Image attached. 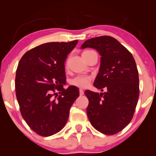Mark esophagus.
I'll list each match as a JSON object with an SVG mask.
<instances>
[{
    "mask_svg": "<svg viewBox=\"0 0 156 156\" xmlns=\"http://www.w3.org/2000/svg\"><path fill=\"white\" fill-rule=\"evenodd\" d=\"M79 93H80V95H83V94H84V92H83V89H79Z\"/></svg>",
    "mask_w": 156,
    "mask_h": 156,
    "instance_id": "1",
    "label": "esophagus"
}]
</instances>
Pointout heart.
<instances>
[{"mask_svg": "<svg viewBox=\"0 0 156 156\" xmlns=\"http://www.w3.org/2000/svg\"><path fill=\"white\" fill-rule=\"evenodd\" d=\"M91 80H92L91 76L80 75V76H77L73 78L69 83L72 86L78 87V88H86L89 85Z\"/></svg>", "mask_w": 156, "mask_h": 156, "instance_id": "heart-1", "label": "heart"}]
</instances>
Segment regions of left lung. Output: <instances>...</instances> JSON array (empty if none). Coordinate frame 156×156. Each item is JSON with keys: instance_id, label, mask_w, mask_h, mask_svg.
<instances>
[{"instance_id": "obj_1", "label": "left lung", "mask_w": 156, "mask_h": 156, "mask_svg": "<svg viewBox=\"0 0 156 156\" xmlns=\"http://www.w3.org/2000/svg\"><path fill=\"white\" fill-rule=\"evenodd\" d=\"M99 52L101 67L94 82L101 94L85 91L87 108L92 126L105 135L121 131L131 121L139 96V73L133 55L116 39L101 36L83 42L82 49Z\"/></svg>"}]
</instances>
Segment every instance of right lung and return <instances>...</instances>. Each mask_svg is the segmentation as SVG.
I'll return each instance as SVG.
<instances>
[{
  "label": "right lung",
  "mask_w": 156,
  "mask_h": 156,
  "mask_svg": "<svg viewBox=\"0 0 156 156\" xmlns=\"http://www.w3.org/2000/svg\"><path fill=\"white\" fill-rule=\"evenodd\" d=\"M78 42L40 44L27 51L18 64L15 90L21 115L42 136H50L64 128L69 109L79 96L76 87L64 88V62Z\"/></svg>",
  "instance_id": "right-lung-1"
}]
</instances>
